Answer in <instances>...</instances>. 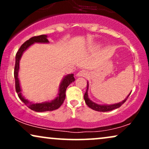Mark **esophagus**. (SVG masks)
<instances>
[{
    "label": "esophagus",
    "mask_w": 149,
    "mask_h": 149,
    "mask_svg": "<svg viewBox=\"0 0 149 149\" xmlns=\"http://www.w3.org/2000/svg\"><path fill=\"white\" fill-rule=\"evenodd\" d=\"M76 76L78 77H86L88 76V72L85 70H82V71H80L79 72L77 73Z\"/></svg>",
    "instance_id": "1"
}]
</instances>
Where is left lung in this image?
Masks as SVG:
<instances>
[{"label":"left lung","mask_w":149,"mask_h":149,"mask_svg":"<svg viewBox=\"0 0 149 149\" xmlns=\"http://www.w3.org/2000/svg\"><path fill=\"white\" fill-rule=\"evenodd\" d=\"M88 88H89V84H88H88H87V90H86V92H85V93L84 95V100H85V103H86V104L89 107L91 108V109H93V110L97 111H101V112L110 111H112V110H113V109H118V108L120 107L121 106H122L123 104L125 102H126V100H127L128 97H129L130 95L131 94V92H130V93L128 95V96L126 97L124 100H123L122 102H119V103L111 104V105H101V104L95 103V102H92V101L90 100V98L88 97Z\"/></svg>","instance_id":"obj_1"}]
</instances>
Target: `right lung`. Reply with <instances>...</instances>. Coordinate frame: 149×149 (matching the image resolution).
Here are the masks:
<instances>
[{"instance_id":"add662e5","label":"right lung","mask_w":149,"mask_h":149,"mask_svg":"<svg viewBox=\"0 0 149 149\" xmlns=\"http://www.w3.org/2000/svg\"><path fill=\"white\" fill-rule=\"evenodd\" d=\"M35 42H39V43H49V40L47 39V35H40L38 36H34L28 40H26L24 43L22 45L20 48L19 49L18 52H17L16 57H15V66L14 71V76L15 79V89L17 93L19 98L24 103L29 109L31 110L35 111L37 112H44V111H50L59 109L63 104L66 97V90L67 87L72 82H74L75 78L73 77V73L68 74L65 76L61 80L60 85L59 88V93L57 97L54 100L50 102H44L42 103H33L30 102L29 101L26 100L22 96V90L19 84V80L18 78V73L19 71V61L23 54V53L26 49H28L31 45H33Z\"/></svg>"}]
</instances>
